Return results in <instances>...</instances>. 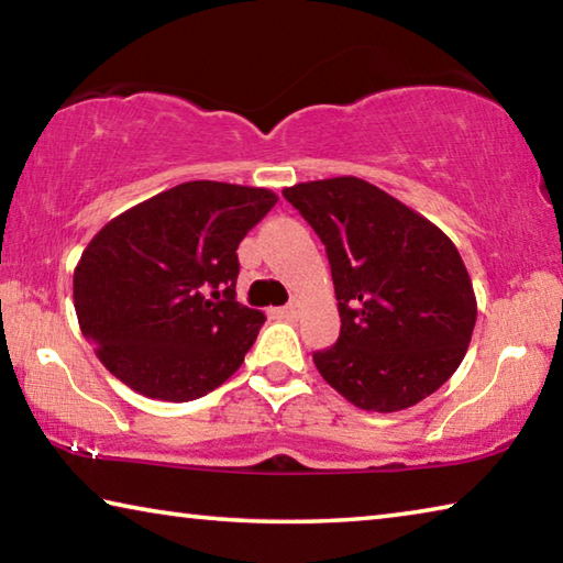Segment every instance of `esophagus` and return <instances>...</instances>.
<instances>
[{"label":"esophagus","instance_id":"34e87169","mask_svg":"<svg viewBox=\"0 0 563 563\" xmlns=\"http://www.w3.org/2000/svg\"><path fill=\"white\" fill-rule=\"evenodd\" d=\"M283 316L288 318V320H298V318H300V302H298V300H290V302L283 308Z\"/></svg>","mask_w":563,"mask_h":563}]
</instances>
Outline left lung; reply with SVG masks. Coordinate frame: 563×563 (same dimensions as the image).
Wrapping results in <instances>:
<instances>
[{"label": "left lung", "mask_w": 563, "mask_h": 563, "mask_svg": "<svg viewBox=\"0 0 563 563\" xmlns=\"http://www.w3.org/2000/svg\"><path fill=\"white\" fill-rule=\"evenodd\" d=\"M285 201L325 245L340 338L312 352L330 387L367 412H397L440 389L470 347L476 298L440 228L355 176L310 180Z\"/></svg>", "instance_id": "8db88e82"}]
</instances>
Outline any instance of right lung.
I'll list each match as a JSON object with an SVG mask.
<instances>
[{
    "mask_svg": "<svg viewBox=\"0 0 563 563\" xmlns=\"http://www.w3.org/2000/svg\"><path fill=\"white\" fill-rule=\"evenodd\" d=\"M275 203L268 188L188 180L91 238L74 271V308L113 377L188 402L243 365L265 318L235 300V251Z\"/></svg>",
    "mask_w": 563,
    "mask_h": 563,
    "instance_id": "1",
    "label": "right lung"
}]
</instances>
